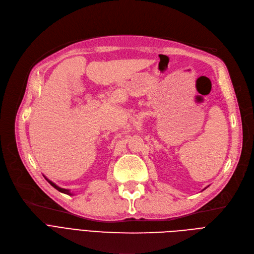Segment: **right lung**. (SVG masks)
Masks as SVG:
<instances>
[{
  "mask_svg": "<svg viewBox=\"0 0 254 254\" xmlns=\"http://www.w3.org/2000/svg\"><path fill=\"white\" fill-rule=\"evenodd\" d=\"M44 177H45V176H44ZM45 179L50 183V185H51V186H53V188H55L56 190H58L59 191H61V192H63V193H65V194H70V195H72V194H73L72 192H70V190H64V189L60 188V186H58L56 183H53L52 181H50V180H49V179H47L46 177H45Z\"/></svg>",
  "mask_w": 254,
  "mask_h": 254,
  "instance_id": "add662e5",
  "label": "right lung"
}]
</instances>
